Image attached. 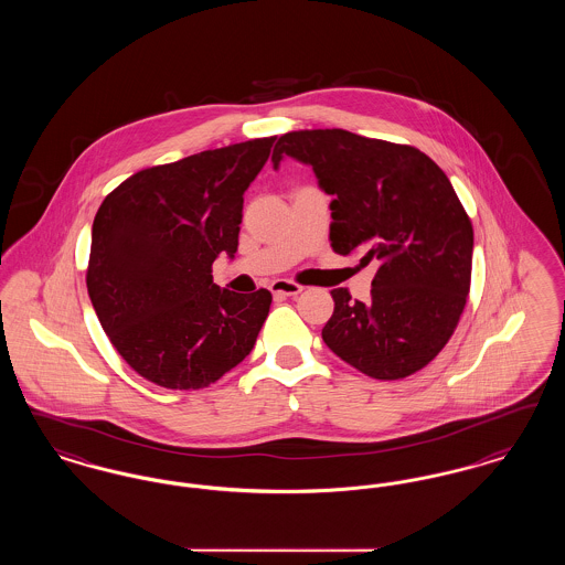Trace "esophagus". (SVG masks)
Listing matches in <instances>:
<instances>
[{"label":"esophagus","mask_w":565,"mask_h":565,"mask_svg":"<svg viewBox=\"0 0 565 565\" xmlns=\"http://www.w3.org/2000/svg\"><path fill=\"white\" fill-rule=\"evenodd\" d=\"M270 292L277 296V298L298 296L302 292V286H298L295 281H288V279H275V281L270 284Z\"/></svg>","instance_id":"obj_1"}]
</instances>
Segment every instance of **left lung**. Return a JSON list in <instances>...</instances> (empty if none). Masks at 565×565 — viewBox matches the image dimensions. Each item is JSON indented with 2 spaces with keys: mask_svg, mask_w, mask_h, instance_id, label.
I'll return each instance as SVG.
<instances>
[{
  "mask_svg": "<svg viewBox=\"0 0 565 565\" xmlns=\"http://www.w3.org/2000/svg\"><path fill=\"white\" fill-rule=\"evenodd\" d=\"M284 157L313 167L332 194L330 245L376 265L371 298L332 290L323 343L364 375L394 381L422 371L447 345L470 292L472 222L445 171L413 146L343 129L281 135Z\"/></svg>",
  "mask_w": 565,
  "mask_h": 565,
  "instance_id": "1",
  "label": "left lung"
}]
</instances>
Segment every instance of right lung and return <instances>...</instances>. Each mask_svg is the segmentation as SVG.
<instances>
[{
    "mask_svg": "<svg viewBox=\"0 0 565 565\" xmlns=\"http://www.w3.org/2000/svg\"><path fill=\"white\" fill-rule=\"evenodd\" d=\"M273 141L249 139L137 171L104 199L86 288L137 375L167 390H201L254 350L273 296L222 290L212 265L217 254L237 252L243 192Z\"/></svg>",
    "mask_w": 565,
    "mask_h": 565,
    "instance_id": "obj_1",
    "label": "right lung"
}]
</instances>
